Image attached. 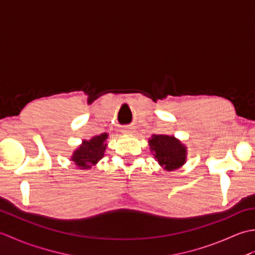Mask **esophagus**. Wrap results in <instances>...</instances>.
I'll list each match as a JSON object with an SVG mask.
<instances>
[{"instance_id":"34e87169","label":"esophagus","mask_w":255,"mask_h":255,"mask_svg":"<svg viewBox=\"0 0 255 255\" xmlns=\"http://www.w3.org/2000/svg\"><path fill=\"white\" fill-rule=\"evenodd\" d=\"M122 132L124 134H132L134 132V129L133 127H130V126H127V127H124L122 129Z\"/></svg>"}]
</instances>
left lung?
I'll return each instance as SVG.
<instances>
[{"mask_svg": "<svg viewBox=\"0 0 255 255\" xmlns=\"http://www.w3.org/2000/svg\"><path fill=\"white\" fill-rule=\"evenodd\" d=\"M149 145L154 158L166 171L177 170L186 160V147L178 139L167 134H153Z\"/></svg>", "mask_w": 255, "mask_h": 255, "instance_id": "left-lung-1", "label": "left lung"}]
</instances>
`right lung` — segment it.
Returning a JSON list of instances; mask_svg holds the SVG:
<instances>
[{"label": "right lung", "mask_w": 255, "mask_h": 255, "mask_svg": "<svg viewBox=\"0 0 255 255\" xmlns=\"http://www.w3.org/2000/svg\"><path fill=\"white\" fill-rule=\"evenodd\" d=\"M108 134L106 132L95 136L90 140H84L82 144L74 151L71 156L78 169L88 170L92 165H95L103 156L106 150V139Z\"/></svg>", "instance_id": "add662e5"}]
</instances>
